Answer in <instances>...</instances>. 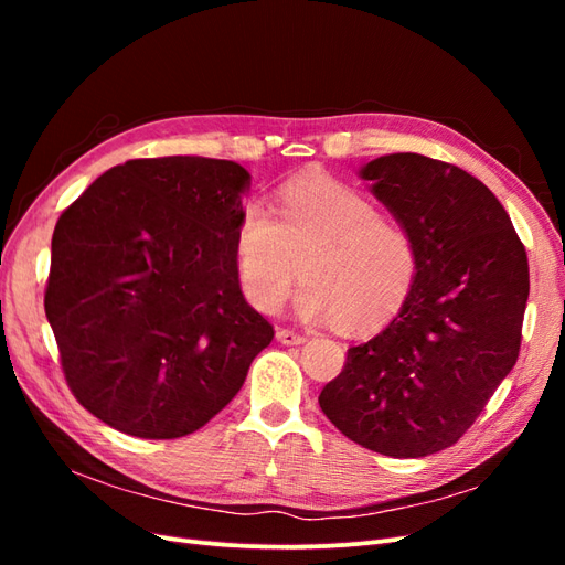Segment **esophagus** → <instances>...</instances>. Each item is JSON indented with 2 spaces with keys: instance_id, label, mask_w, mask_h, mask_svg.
Instances as JSON below:
<instances>
[{
  "instance_id": "esophagus-1",
  "label": "esophagus",
  "mask_w": 565,
  "mask_h": 565,
  "mask_svg": "<svg viewBox=\"0 0 565 565\" xmlns=\"http://www.w3.org/2000/svg\"><path fill=\"white\" fill-rule=\"evenodd\" d=\"M276 337H278V341L280 344H287V347H295V344H303L306 341V337L303 334H299V332H295V330H278L276 332Z\"/></svg>"
}]
</instances>
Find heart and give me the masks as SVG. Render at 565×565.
Masks as SVG:
<instances>
[{"instance_id":"1","label":"heart","mask_w":565,"mask_h":565,"mask_svg":"<svg viewBox=\"0 0 565 565\" xmlns=\"http://www.w3.org/2000/svg\"><path fill=\"white\" fill-rule=\"evenodd\" d=\"M243 295L276 313L297 278V311L334 320L347 332L380 328L401 311L417 280L415 237L353 188L330 179L287 185L276 214L262 200L243 204L233 228Z\"/></svg>"}]
</instances>
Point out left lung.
Listing matches in <instances>:
<instances>
[{"label":"left lung","mask_w":565,"mask_h":565,"mask_svg":"<svg viewBox=\"0 0 565 565\" xmlns=\"http://www.w3.org/2000/svg\"><path fill=\"white\" fill-rule=\"evenodd\" d=\"M361 179L413 233L417 280L401 313L349 349L318 403L358 446L426 457L465 436L516 365L527 256L500 200L465 169L393 152Z\"/></svg>","instance_id":"8db88e82"}]
</instances>
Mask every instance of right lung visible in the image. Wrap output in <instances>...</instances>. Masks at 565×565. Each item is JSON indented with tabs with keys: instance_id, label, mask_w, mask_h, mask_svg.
Segmentation results:
<instances>
[{
	"instance_id": "right-lung-1",
	"label": "right lung",
	"mask_w": 565,
	"mask_h": 565,
	"mask_svg": "<svg viewBox=\"0 0 565 565\" xmlns=\"http://www.w3.org/2000/svg\"><path fill=\"white\" fill-rule=\"evenodd\" d=\"M247 188L231 160H129L61 214L44 311L73 396L113 429L198 431L270 344L233 256Z\"/></svg>"
}]
</instances>
